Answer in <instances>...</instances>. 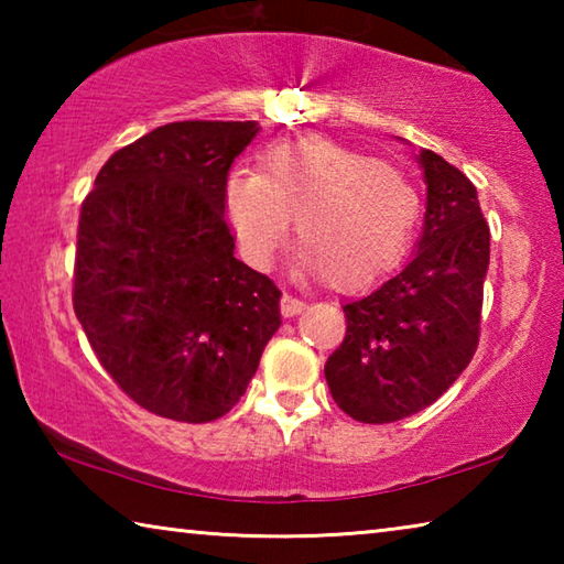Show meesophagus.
Masks as SVG:
<instances>
[{
    "instance_id": "esophagus-1",
    "label": "esophagus",
    "mask_w": 564,
    "mask_h": 564,
    "mask_svg": "<svg viewBox=\"0 0 564 564\" xmlns=\"http://www.w3.org/2000/svg\"><path fill=\"white\" fill-rule=\"evenodd\" d=\"M305 308V303L301 301V299H293V295H289V293H283V299H281V313L285 318H293V316H299V313Z\"/></svg>"
}]
</instances>
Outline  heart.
<instances>
[{
	"mask_svg": "<svg viewBox=\"0 0 564 564\" xmlns=\"http://www.w3.org/2000/svg\"><path fill=\"white\" fill-rule=\"evenodd\" d=\"M226 214L241 251L269 265L291 231L301 265L336 291H360L403 259L420 214V196L403 171L336 141H275L259 174L234 171Z\"/></svg>",
	"mask_w": 564,
	"mask_h": 564,
	"instance_id": "1",
	"label": "heart"
}]
</instances>
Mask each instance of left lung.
<instances>
[{"instance_id": "left-lung-1", "label": "left lung", "mask_w": 564, "mask_h": 564, "mask_svg": "<svg viewBox=\"0 0 564 564\" xmlns=\"http://www.w3.org/2000/svg\"><path fill=\"white\" fill-rule=\"evenodd\" d=\"M415 159L427 186L415 253L343 303L346 338L326 362L333 400L360 423H395L433 405L473 360L480 333L490 228L477 191L433 151Z\"/></svg>"}]
</instances>
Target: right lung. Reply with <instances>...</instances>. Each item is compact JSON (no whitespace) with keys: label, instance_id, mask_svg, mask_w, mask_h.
<instances>
[{"label":"right lung","instance_id":"right-lung-1","mask_svg":"<svg viewBox=\"0 0 564 564\" xmlns=\"http://www.w3.org/2000/svg\"><path fill=\"white\" fill-rule=\"evenodd\" d=\"M259 121H176L119 149L82 204L74 311L141 408L226 415L281 326V291L234 256L226 178Z\"/></svg>","mask_w":564,"mask_h":564}]
</instances>
